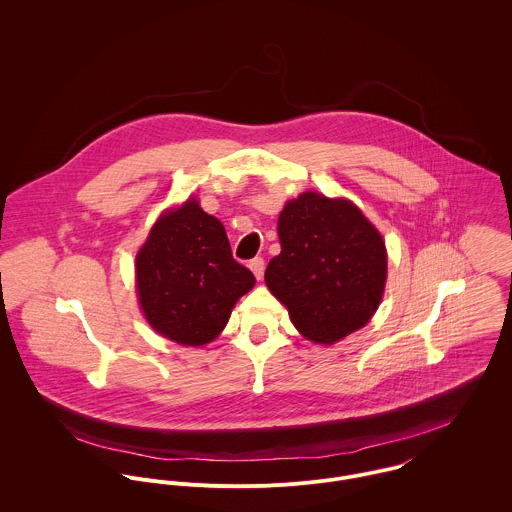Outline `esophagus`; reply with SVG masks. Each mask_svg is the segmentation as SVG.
Listing matches in <instances>:
<instances>
[{
  "label": "esophagus",
  "instance_id": "obj_1",
  "mask_svg": "<svg viewBox=\"0 0 512 512\" xmlns=\"http://www.w3.org/2000/svg\"><path fill=\"white\" fill-rule=\"evenodd\" d=\"M250 270L254 272V276H256V280H262V276H264V260L262 258H254V260H250Z\"/></svg>",
  "mask_w": 512,
  "mask_h": 512
}]
</instances>
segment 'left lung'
<instances>
[{
  "instance_id": "8db88e82",
  "label": "left lung",
  "mask_w": 512,
  "mask_h": 512,
  "mask_svg": "<svg viewBox=\"0 0 512 512\" xmlns=\"http://www.w3.org/2000/svg\"><path fill=\"white\" fill-rule=\"evenodd\" d=\"M282 252L264 280L309 341L333 345L365 327L386 284L382 234L347 199L307 191L278 219Z\"/></svg>"
}]
</instances>
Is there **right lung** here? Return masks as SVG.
I'll use <instances>...</instances> for the list:
<instances>
[{"label": "right lung", "mask_w": 512, "mask_h": 512, "mask_svg": "<svg viewBox=\"0 0 512 512\" xmlns=\"http://www.w3.org/2000/svg\"><path fill=\"white\" fill-rule=\"evenodd\" d=\"M136 282L147 323L179 345L201 347L217 339L256 278L232 258L222 222L187 199L153 224L136 256Z\"/></svg>", "instance_id": "obj_1"}]
</instances>
